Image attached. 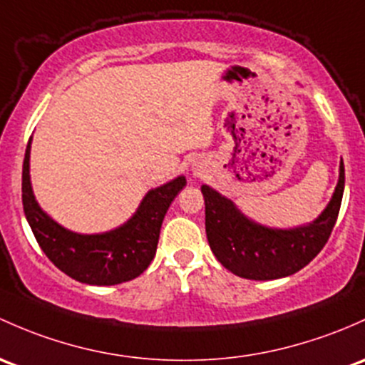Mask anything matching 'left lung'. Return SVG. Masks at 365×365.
<instances>
[{"mask_svg":"<svg viewBox=\"0 0 365 365\" xmlns=\"http://www.w3.org/2000/svg\"><path fill=\"white\" fill-rule=\"evenodd\" d=\"M344 190V166L325 210L313 222L290 229L252 220L229 197L202 185L206 236L218 262L247 279H278L297 273L320 253L334 229Z\"/></svg>","mask_w":365,"mask_h":365,"instance_id":"obj_1","label":"left lung"}]
</instances>
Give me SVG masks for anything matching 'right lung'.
<instances>
[{
  "label": "right lung",
  "mask_w": 365,
  "mask_h": 365,
  "mask_svg": "<svg viewBox=\"0 0 365 365\" xmlns=\"http://www.w3.org/2000/svg\"><path fill=\"white\" fill-rule=\"evenodd\" d=\"M31 140L33 136L22 166V205L31 231L53 266L76 282L99 287L118 285L143 273L155 257L164 215L185 187V176L148 190L133 217L112 231L73 232L45 213L34 197L29 175Z\"/></svg>",
  "instance_id": "add662e5"
}]
</instances>
